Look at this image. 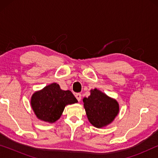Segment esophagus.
Instances as JSON below:
<instances>
[{
    "instance_id": "esophagus-1",
    "label": "esophagus",
    "mask_w": 158,
    "mask_h": 158,
    "mask_svg": "<svg viewBox=\"0 0 158 158\" xmlns=\"http://www.w3.org/2000/svg\"><path fill=\"white\" fill-rule=\"evenodd\" d=\"M75 97L77 98V100H78L79 102L81 101V93H76Z\"/></svg>"
}]
</instances>
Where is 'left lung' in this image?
I'll return each instance as SVG.
<instances>
[{"label": "left lung", "mask_w": 158, "mask_h": 158, "mask_svg": "<svg viewBox=\"0 0 158 158\" xmlns=\"http://www.w3.org/2000/svg\"><path fill=\"white\" fill-rule=\"evenodd\" d=\"M83 102L89 121L93 126L102 127L114 121L119 111L118 104L100 90H91L89 98H84Z\"/></svg>", "instance_id": "1"}]
</instances>
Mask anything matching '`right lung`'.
Instances as JSON below:
<instances>
[{"label":"right lung","instance_id":"add662e5","mask_svg":"<svg viewBox=\"0 0 158 158\" xmlns=\"http://www.w3.org/2000/svg\"><path fill=\"white\" fill-rule=\"evenodd\" d=\"M31 102L39 119L53 123L60 117L67 105L76 103L77 100L70 90H61L59 85L53 83L35 93Z\"/></svg>","mask_w":158,"mask_h":158}]
</instances>
